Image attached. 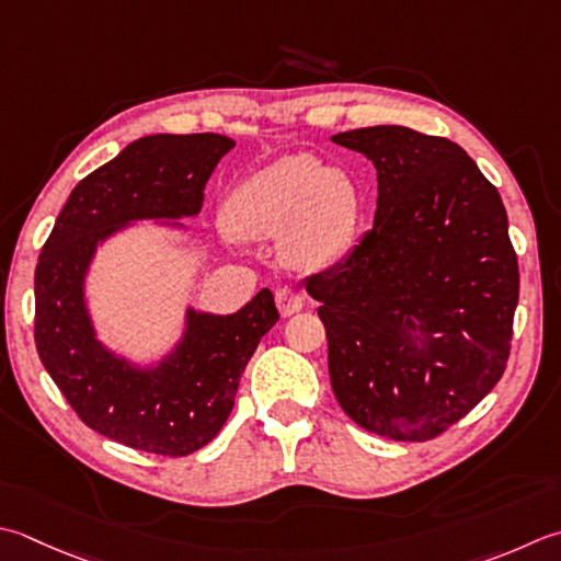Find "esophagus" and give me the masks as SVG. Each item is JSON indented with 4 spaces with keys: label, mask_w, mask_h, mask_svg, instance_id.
Instances as JSON below:
<instances>
[{
    "label": "esophagus",
    "mask_w": 561,
    "mask_h": 561,
    "mask_svg": "<svg viewBox=\"0 0 561 561\" xmlns=\"http://www.w3.org/2000/svg\"><path fill=\"white\" fill-rule=\"evenodd\" d=\"M274 301H277V309H279V313L284 318L294 316L296 311H301V304H304L301 294L294 291V289H287V287L277 291V296H274Z\"/></svg>",
    "instance_id": "obj_1"
}]
</instances>
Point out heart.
I'll use <instances>...</instances> for the list:
<instances>
[{
    "label": "heart",
    "mask_w": 561,
    "mask_h": 561,
    "mask_svg": "<svg viewBox=\"0 0 561 561\" xmlns=\"http://www.w3.org/2000/svg\"><path fill=\"white\" fill-rule=\"evenodd\" d=\"M224 224L238 238H279L291 267L328 270L357 243L362 190L345 168L296 152L236 184L224 204Z\"/></svg>",
    "instance_id": "heart-1"
}]
</instances>
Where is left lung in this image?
<instances>
[{"mask_svg": "<svg viewBox=\"0 0 561 561\" xmlns=\"http://www.w3.org/2000/svg\"><path fill=\"white\" fill-rule=\"evenodd\" d=\"M377 168L375 226L306 279L337 403L365 431L421 443L474 409L508 362L518 257L501 194L457 142L405 126L331 138Z\"/></svg>", "mask_w": 561, "mask_h": 561, "instance_id": "1", "label": "left lung"}]
</instances>
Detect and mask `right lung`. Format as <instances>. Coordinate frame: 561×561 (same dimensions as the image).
<instances>
[{"label": "right lung", "mask_w": 561, "mask_h": 561, "mask_svg": "<svg viewBox=\"0 0 561 561\" xmlns=\"http://www.w3.org/2000/svg\"><path fill=\"white\" fill-rule=\"evenodd\" d=\"M236 146L221 134L138 138L75 186L36 267V347L75 413L112 440L184 457L211 443L233 411L238 381L260 337L279 321L270 289L236 313L186 304L168 353L136 362L96 333L87 277L99 248L150 221L184 233L204 186Z\"/></svg>", "instance_id": "right-lung-1"}]
</instances>
